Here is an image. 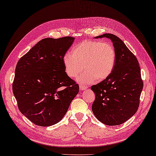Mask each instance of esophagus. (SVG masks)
Listing matches in <instances>:
<instances>
[{
    "label": "esophagus",
    "instance_id": "34e87169",
    "mask_svg": "<svg viewBox=\"0 0 156 156\" xmlns=\"http://www.w3.org/2000/svg\"><path fill=\"white\" fill-rule=\"evenodd\" d=\"M79 89H80V90H81V91H83V90H85L87 89V87H86V86H83L81 85H79Z\"/></svg>",
    "mask_w": 156,
    "mask_h": 156
}]
</instances>
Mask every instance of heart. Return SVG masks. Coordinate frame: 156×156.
Wrapping results in <instances>:
<instances>
[{"label":"heart","mask_w":156,"mask_h":156,"mask_svg":"<svg viewBox=\"0 0 156 156\" xmlns=\"http://www.w3.org/2000/svg\"><path fill=\"white\" fill-rule=\"evenodd\" d=\"M115 51L111 43L85 40L75 46L71 54L64 55L63 64L71 78L77 77L83 67L85 71L79 75L77 81L87 85L96 79L103 81L108 77L115 67Z\"/></svg>","instance_id":"b5f03b06"}]
</instances>
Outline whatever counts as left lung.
I'll use <instances>...</instances> for the list:
<instances>
[{"instance_id": "left-lung-1", "label": "left lung", "mask_w": 156, "mask_h": 156, "mask_svg": "<svg viewBox=\"0 0 156 156\" xmlns=\"http://www.w3.org/2000/svg\"><path fill=\"white\" fill-rule=\"evenodd\" d=\"M103 37L112 41L116 59L112 74L91 87L95 94L92 112L96 118L105 125L118 126L136 113L143 81L137 58L125 43L110 33L103 34L95 39Z\"/></svg>"}]
</instances>
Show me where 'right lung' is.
I'll return each instance as SVG.
<instances>
[{
	"instance_id": "1",
	"label": "right lung",
	"mask_w": 156,
	"mask_h": 156,
	"mask_svg": "<svg viewBox=\"0 0 156 156\" xmlns=\"http://www.w3.org/2000/svg\"><path fill=\"white\" fill-rule=\"evenodd\" d=\"M75 38H46L20 58L12 91L24 115L37 126L59 122L66 114L79 85L66 74L63 57Z\"/></svg>"
}]
</instances>
